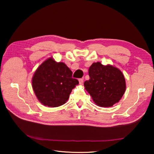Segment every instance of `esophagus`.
<instances>
[{"label": "esophagus", "mask_w": 154, "mask_h": 154, "mask_svg": "<svg viewBox=\"0 0 154 154\" xmlns=\"http://www.w3.org/2000/svg\"><path fill=\"white\" fill-rule=\"evenodd\" d=\"M83 82V78L79 79V83H80V85H82Z\"/></svg>", "instance_id": "34e87169"}]
</instances>
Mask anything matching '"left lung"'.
<instances>
[{"instance_id": "left-lung-1", "label": "left lung", "mask_w": 154, "mask_h": 154, "mask_svg": "<svg viewBox=\"0 0 154 154\" xmlns=\"http://www.w3.org/2000/svg\"><path fill=\"white\" fill-rule=\"evenodd\" d=\"M88 75L90 79L84 82V87L97 106L110 107L118 103L126 90L125 76L118 68L93 63Z\"/></svg>"}]
</instances>
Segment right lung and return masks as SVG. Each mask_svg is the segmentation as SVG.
Instances as JSON below:
<instances>
[{"label":"right lung","instance_id":"1","mask_svg":"<svg viewBox=\"0 0 154 154\" xmlns=\"http://www.w3.org/2000/svg\"><path fill=\"white\" fill-rule=\"evenodd\" d=\"M72 72L63 62L49 58L37 68L32 87L37 99L44 106L57 107L65 104L72 90L78 85Z\"/></svg>","mask_w":154,"mask_h":154}]
</instances>
